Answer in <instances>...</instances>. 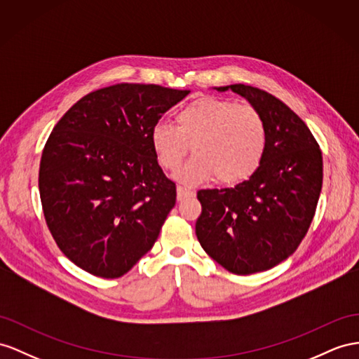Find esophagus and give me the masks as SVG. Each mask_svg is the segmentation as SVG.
Segmentation results:
<instances>
[{
    "mask_svg": "<svg viewBox=\"0 0 359 359\" xmlns=\"http://www.w3.org/2000/svg\"><path fill=\"white\" fill-rule=\"evenodd\" d=\"M194 196H196V192L192 189H188L185 187H177V200L179 201L189 198V197H194Z\"/></svg>",
    "mask_w": 359,
    "mask_h": 359,
    "instance_id": "34e87169",
    "label": "esophagus"
}]
</instances>
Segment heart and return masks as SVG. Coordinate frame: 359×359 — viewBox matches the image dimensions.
<instances>
[{
	"mask_svg": "<svg viewBox=\"0 0 359 359\" xmlns=\"http://www.w3.org/2000/svg\"><path fill=\"white\" fill-rule=\"evenodd\" d=\"M150 144L161 167L176 171L191 150L192 158L176 177L185 183L214 179L236 185L259 167L267 144L262 115L250 104L217 97H200L183 106L174 126L151 127Z\"/></svg>",
	"mask_w": 359,
	"mask_h": 359,
	"instance_id": "heart-1",
	"label": "heart"
}]
</instances>
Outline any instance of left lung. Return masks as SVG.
Returning <instances> with one entry per match:
<instances>
[{"label":"left lung","mask_w":359,"mask_h":359,"mask_svg":"<svg viewBox=\"0 0 359 359\" xmlns=\"http://www.w3.org/2000/svg\"><path fill=\"white\" fill-rule=\"evenodd\" d=\"M244 97L262 115L267 144L259 167L235 188L201 189L196 235L205 252L227 271L252 274L291 256L316 214L323 158L308 126L262 89L215 88Z\"/></svg>","instance_id":"1"}]
</instances>
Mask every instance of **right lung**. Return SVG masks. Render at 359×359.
<instances>
[{"label": "right lung", "instance_id": "obj_1", "mask_svg": "<svg viewBox=\"0 0 359 359\" xmlns=\"http://www.w3.org/2000/svg\"><path fill=\"white\" fill-rule=\"evenodd\" d=\"M189 90L118 83L85 95L43 147L39 194L45 222L69 261L121 278L156 243L176 205L150 132Z\"/></svg>", "mask_w": 359, "mask_h": 359}]
</instances>
